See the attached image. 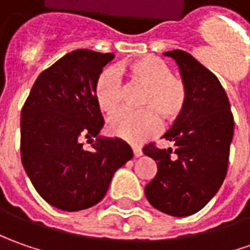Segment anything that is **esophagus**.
Here are the masks:
<instances>
[{
    "label": "esophagus",
    "mask_w": 250,
    "mask_h": 250,
    "mask_svg": "<svg viewBox=\"0 0 250 250\" xmlns=\"http://www.w3.org/2000/svg\"><path fill=\"white\" fill-rule=\"evenodd\" d=\"M132 150H133V156H135V157H140V156L143 154L142 149H140V147H138V146H133V147H132Z\"/></svg>",
    "instance_id": "34e87169"
}]
</instances>
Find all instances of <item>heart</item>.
Returning <instances> with one entry per match:
<instances>
[{"label": "heart", "mask_w": 250, "mask_h": 250, "mask_svg": "<svg viewBox=\"0 0 250 250\" xmlns=\"http://www.w3.org/2000/svg\"><path fill=\"white\" fill-rule=\"evenodd\" d=\"M118 72L128 75L133 82L146 86L140 105L143 110H122L108 121L111 135L139 145L157 135L161 128L159 116L164 120L178 118L188 104L187 82L171 69L163 60L146 55L125 61ZM114 69H104L94 83V100L105 114H112L122 104L124 89L120 75Z\"/></svg>", "instance_id": "b5f03b06"}]
</instances>
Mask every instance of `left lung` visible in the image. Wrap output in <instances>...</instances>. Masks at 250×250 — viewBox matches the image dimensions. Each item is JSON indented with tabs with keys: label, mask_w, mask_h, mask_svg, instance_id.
<instances>
[{
	"label": "left lung",
	"mask_w": 250,
	"mask_h": 250,
	"mask_svg": "<svg viewBox=\"0 0 250 250\" xmlns=\"http://www.w3.org/2000/svg\"><path fill=\"white\" fill-rule=\"evenodd\" d=\"M179 65L188 86V104L171 129L163 136L175 150L156 143L143 153L156 161L157 174L145 188L150 205L175 217L195 214L218 192L224 182L234 135V115L217 76L182 50L167 51Z\"/></svg>",
	"instance_id": "1"
}]
</instances>
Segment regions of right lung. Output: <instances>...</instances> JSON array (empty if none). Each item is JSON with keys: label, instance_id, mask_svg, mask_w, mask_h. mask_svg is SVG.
Returning a JSON list of instances; mask_svg holds the SVG:
<instances>
[{"label": "right lung", "instance_id": "1", "mask_svg": "<svg viewBox=\"0 0 250 250\" xmlns=\"http://www.w3.org/2000/svg\"><path fill=\"white\" fill-rule=\"evenodd\" d=\"M112 53L75 50L36 79L22 107L21 159L34 189L65 211L97 205L114 172L133 157L120 139H83L99 135L104 118L94 100V83Z\"/></svg>", "mask_w": 250, "mask_h": 250}]
</instances>
